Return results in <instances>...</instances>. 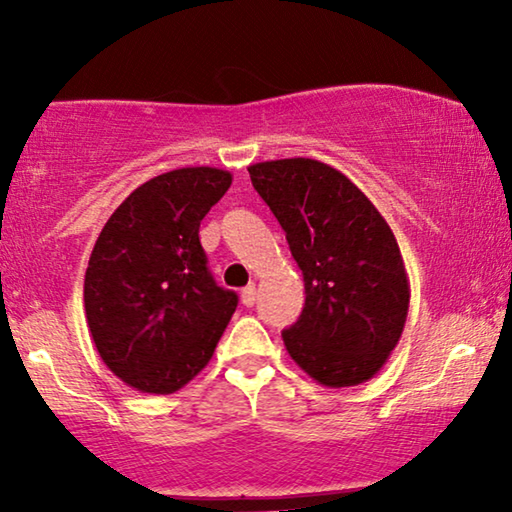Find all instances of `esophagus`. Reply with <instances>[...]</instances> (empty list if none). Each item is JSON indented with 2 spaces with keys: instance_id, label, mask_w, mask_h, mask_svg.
I'll use <instances>...</instances> for the list:
<instances>
[{
  "instance_id": "esophagus-1",
  "label": "esophagus",
  "mask_w": 512,
  "mask_h": 512,
  "mask_svg": "<svg viewBox=\"0 0 512 512\" xmlns=\"http://www.w3.org/2000/svg\"><path fill=\"white\" fill-rule=\"evenodd\" d=\"M242 303L247 305V307H251V305L256 303V286L254 284L244 286V289H242Z\"/></svg>"
}]
</instances>
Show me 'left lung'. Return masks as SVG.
<instances>
[{
  "label": "left lung",
  "instance_id": "obj_1",
  "mask_svg": "<svg viewBox=\"0 0 512 512\" xmlns=\"http://www.w3.org/2000/svg\"><path fill=\"white\" fill-rule=\"evenodd\" d=\"M305 279V307L282 338L324 387H356L401 340L410 282L389 223L335 167L312 158L249 165Z\"/></svg>",
  "mask_w": 512,
  "mask_h": 512
}]
</instances>
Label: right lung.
Here are the masks:
<instances>
[{"mask_svg": "<svg viewBox=\"0 0 512 512\" xmlns=\"http://www.w3.org/2000/svg\"><path fill=\"white\" fill-rule=\"evenodd\" d=\"M233 184L216 167H181L135 188L104 223L83 303L102 361L142 394H174L212 359L237 307L214 282L200 221Z\"/></svg>", "mask_w": 512, "mask_h": 512, "instance_id": "right-lung-1", "label": "right lung"}]
</instances>
